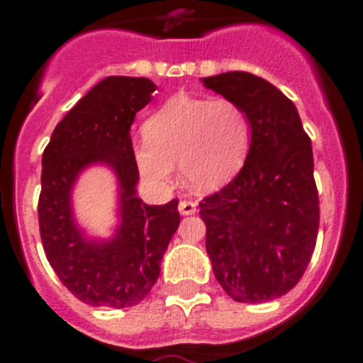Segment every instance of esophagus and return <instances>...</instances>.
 I'll list each match as a JSON object with an SVG mask.
<instances>
[{
  "label": "esophagus",
  "mask_w": 363,
  "mask_h": 363,
  "mask_svg": "<svg viewBox=\"0 0 363 363\" xmlns=\"http://www.w3.org/2000/svg\"><path fill=\"white\" fill-rule=\"evenodd\" d=\"M196 207H198V203L196 201H192V200H182L179 201V205H178V211L182 214H184V216H189V214H194L196 213Z\"/></svg>",
  "instance_id": "esophagus-1"
}]
</instances>
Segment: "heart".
Segmentation results:
<instances>
[{"mask_svg":"<svg viewBox=\"0 0 363 363\" xmlns=\"http://www.w3.org/2000/svg\"><path fill=\"white\" fill-rule=\"evenodd\" d=\"M251 130L245 112L227 98H171L145 123V138L134 143L138 171L154 185H169L179 163L198 191L227 184L242 169Z\"/></svg>","mask_w":363,"mask_h":363,"instance_id":"obj_1","label":"heart"}]
</instances>
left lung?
I'll list each match as a JSON object with an SVG mask.
<instances>
[{
  "instance_id": "1",
  "label": "left lung",
  "mask_w": 363,
  "mask_h": 363,
  "mask_svg": "<svg viewBox=\"0 0 363 363\" xmlns=\"http://www.w3.org/2000/svg\"><path fill=\"white\" fill-rule=\"evenodd\" d=\"M201 83L240 105L251 125L236 178L200 203L214 277L236 301L274 300L300 281L316 245L311 140L293 101L264 78L223 72Z\"/></svg>"
}]
</instances>
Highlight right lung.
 Segmentation results:
<instances>
[{
    "mask_svg": "<svg viewBox=\"0 0 363 363\" xmlns=\"http://www.w3.org/2000/svg\"><path fill=\"white\" fill-rule=\"evenodd\" d=\"M156 91L150 79L108 76L56 125L41 158L38 201L45 255L60 281L83 303L133 307L160 277V264L179 225L178 200L147 205L136 196L140 178L130 125ZM105 162L121 184L122 223L115 238L96 242L73 223L69 191L79 172Z\"/></svg>",
    "mask_w": 363,
    "mask_h": 363,
    "instance_id": "add662e5",
    "label": "right lung"
}]
</instances>
